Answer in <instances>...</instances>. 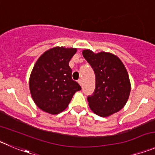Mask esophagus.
<instances>
[{
  "instance_id": "obj_1",
  "label": "esophagus",
  "mask_w": 155,
  "mask_h": 155,
  "mask_svg": "<svg viewBox=\"0 0 155 155\" xmlns=\"http://www.w3.org/2000/svg\"><path fill=\"white\" fill-rule=\"evenodd\" d=\"M78 84L81 85V86H82V80H81V79L78 80Z\"/></svg>"
}]
</instances>
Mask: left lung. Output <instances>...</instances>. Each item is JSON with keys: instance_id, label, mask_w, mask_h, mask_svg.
Instances as JSON below:
<instances>
[{"instance_id": "left-lung-1", "label": "left lung", "mask_w": 155, "mask_h": 155, "mask_svg": "<svg viewBox=\"0 0 155 155\" xmlns=\"http://www.w3.org/2000/svg\"><path fill=\"white\" fill-rule=\"evenodd\" d=\"M93 68L96 87L87 97L92 111L101 117H108L121 110L130 92V82L124 64L116 55L101 51L95 54L89 49L82 51Z\"/></svg>"}]
</instances>
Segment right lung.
Segmentation results:
<instances>
[{"label": "right lung", "instance_id": "obj_1", "mask_svg": "<svg viewBox=\"0 0 155 155\" xmlns=\"http://www.w3.org/2000/svg\"><path fill=\"white\" fill-rule=\"evenodd\" d=\"M77 48L54 47L41 55L29 79L32 99L47 113L58 114L68 107L75 92L81 89L71 78L69 61Z\"/></svg>", "mask_w": 155, "mask_h": 155}]
</instances>
